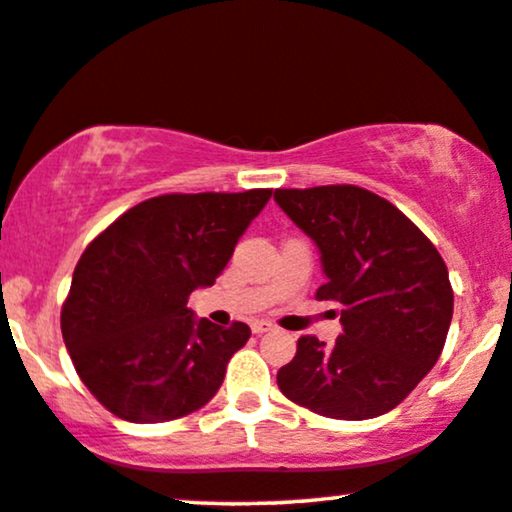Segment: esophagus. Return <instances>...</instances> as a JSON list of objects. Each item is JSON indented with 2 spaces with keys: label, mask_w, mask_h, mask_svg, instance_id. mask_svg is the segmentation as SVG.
Listing matches in <instances>:
<instances>
[{
  "label": "esophagus",
  "mask_w": 512,
  "mask_h": 512,
  "mask_svg": "<svg viewBox=\"0 0 512 512\" xmlns=\"http://www.w3.org/2000/svg\"><path fill=\"white\" fill-rule=\"evenodd\" d=\"M250 330L255 332V335H264V332H271V330H274V325H271L269 320H255V323L250 325Z\"/></svg>",
  "instance_id": "34e87169"
}]
</instances>
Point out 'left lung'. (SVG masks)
I'll use <instances>...</instances> for the list:
<instances>
[{"label": "left lung", "mask_w": 512, "mask_h": 512, "mask_svg": "<svg viewBox=\"0 0 512 512\" xmlns=\"http://www.w3.org/2000/svg\"><path fill=\"white\" fill-rule=\"evenodd\" d=\"M274 199L318 245L327 281L316 299L339 304L344 327L332 346L299 337L278 388L320 417L386 414L445 346L454 311L447 264L410 217L363 187L276 189Z\"/></svg>", "instance_id": "8db88e82"}]
</instances>
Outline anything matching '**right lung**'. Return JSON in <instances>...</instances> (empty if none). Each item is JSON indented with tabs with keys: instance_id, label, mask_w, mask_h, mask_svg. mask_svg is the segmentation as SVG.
<instances>
[{
	"instance_id": "obj_1",
	"label": "right lung",
	"mask_w": 512,
	"mask_h": 512,
	"mask_svg": "<svg viewBox=\"0 0 512 512\" xmlns=\"http://www.w3.org/2000/svg\"><path fill=\"white\" fill-rule=\"evenodd\" d=\"M271 189L163 194L88 243L60 311L79 379L133 424L187 417L222 386L250 327L194 318L189 295L222 274Z\"/></svg>"
}]
</instances>
